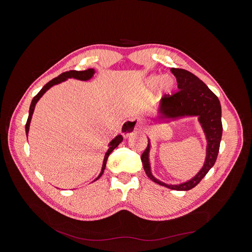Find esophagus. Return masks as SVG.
Masks as SVG:
<instances>
[{"instance_id":"1","label":"esophagus","mask_w":252,"mask_h":252,"mask_svg":"<svg viewBox=\"0 0 252 252\" xmlns=\"http://www.w3.org/2000/svg\"><path fill=\"white\" fill-rule=\"evenodd\" d=\"M143 121L141 117H135L128 119V121L125 122L122 126V134L124 137H129L133 135L135 131L141 130L143 128Z\"/></svg>"}]
</instances>
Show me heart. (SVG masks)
Masks as SVG:
<instances>
[{
	"mask_svg": "<svg viewBox=\"0 0 252 252\" xmlns=\"http://www.w3.org/2000/svg\"><path fill=\"white\" fill-rule=\"evenodd\" d=\"M146 85L149 89H154L158 85L159 92L162 93V94H167V93L171 92L175 88V78L168 74H165L161 77L158 75H152L147 78Z\"/></svg>",
	"mask_w": 252,
	"mask_h": 252,
	"instance_id": "obj_1",
	"label": "heart"
}]
</instances>
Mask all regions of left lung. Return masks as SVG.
I'll list each match as a JSON object with an SVG mask.
<instances>
[{"label": "left lung", "instance_id": "obj_1", "mask_svg": "<svg viewBox=\"0 0 252 252\" xmlns=\"http://www.w3.org/2000/svg\"><path fill=\"white\" fill-rule=\"evenodd\" d=\"M177 78L179 91L174 95H164L158 108V122H169L186 116H197L206 138V157L202 168L191 180L179 184L168 185L154 178L151 173L149 161L150 140L148 146L141 156L144 170L150 180L171 190L188 191L197 186L206 176L209 169L217 161L220 144L222 134L221 107L219 98L208 87L188 70L182 68H170Z\"/></svg>", "mask_w": 252, "mask_h": 252}]
</instances>
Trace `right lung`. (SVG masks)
<instances>
[{
  "label": "right lung",
  "mask_w": 252,
  "mask_h": 252,
  "mask_svg": "<svg viewBox=\"0 0 252 252\" xmlns=\"http://www.w3.org/2000/svg\"><path fill=\"white\" fill-rule=\"evenodd\" d=\"M95 74V70L93 68H89L87 70H83V71H77V70H69V71H66V72H63L61 73L59 76L53 78L52 81H50L48 84H46L43 89L39 91L37 94L33 97L32 101V104H31V107H30V114H29V118H28V122H26V125H25V133H26V136H28L29 134V130H30V125H31V121H32V113L34 111V107H35V104L37 103V101L42 98V96L45 94V93L53 86L55 85H58L64 81H66L67 78H76V79H79V81H89V79H91L93 77V75ZM124 138L122 135H118L116 136L108 145V150L107 152H106L105 154V157H104V160H103V165H102V169H101V173L100 175L96 178L95 181H97L104 173V169H105V166H106V162H107V159H108V156L109 154L118 146L119 144H121L123 142ZM94 181V182H95Z\"/></svg>",
  "instance_id": "right-lung-1"
}]
</instances>
